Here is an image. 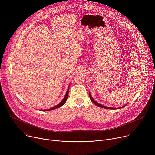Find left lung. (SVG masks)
I'll list each match as a JSON object with an SVG mask.
<instances>
[{"label":"left lung","instance_id":"obj_1","mask_svg":"<svg viewBox=\"0 0 155 155\" xmlns=\"http://www.w3.org/2000/svg\"><path fill=\"white\" fill-rule=\"evenodd\" d=\"M89 95H90V99H91V102H93V103H94L95 105H97L98 107H101V108H107V109H112V110H114V109H118V108H123V107H125L127 104H126V105H124V106H123V107H119V108H114V107H107V106H104V105H101V104H99L98 102H97L93 98V97L91 96V94H90V93L89 92Z\"/></svg>","mask_w":155,"mask_h":155}]
</instances>
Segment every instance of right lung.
<instances>
[{"label": "right lung", "instance_id": "1", "mask_svg": "<svg viewBox=\"0 0 155 155\" xmlns=\"http://www.w3.org/2000/svg\"><path fill=\"white\" fill-rule=\"evenodd\" d=\"M69 86H70V85H69ZM69 86L68 89V90H67V92H66V93H65V95L64 97L63 98V99L61 101V102L59 104H58V105H55L54 107H52V108H49V109H46V110H45H45H40V111H51V110H54V109L58 108H59L60 107H61L62 105H63L65 103L66 101H67V99H68V94H69Z\"/></svg>", "mask_w": 155, "mask_h": 155}]
</instances>
